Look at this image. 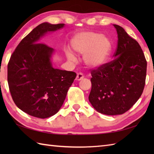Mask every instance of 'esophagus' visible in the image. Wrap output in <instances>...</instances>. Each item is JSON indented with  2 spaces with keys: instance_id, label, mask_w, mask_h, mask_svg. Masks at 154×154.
<instances>
[{
  "instance_id": "esophagus-1",
  "label": "esophagus",
  "mask_w": 154,
  "mask_h": 154,
  "mask_svg": "<svg viewBox=\"0 0 154 154\" xmlns=\"http://www.w3.org/2000/svg\"><path fill=\"white\" fill-rule=\"evenodd\" d=\"M83 77H84L83 74L82 73H77V75L76 80L77 81H80L81 79H83Z\"/></svg>"
}]
</instances>
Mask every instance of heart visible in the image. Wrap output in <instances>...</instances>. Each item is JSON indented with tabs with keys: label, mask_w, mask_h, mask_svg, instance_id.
Here are the masks:
<instances>
[{
	"label": "heart",
	"mask_w": 154,
	"mask_h": 154,
	"mask_svg": "<svg viewBox=\"0 0 154 154\" xmlns=\"http://www.w3.org/2000/svg\"><path fill=\"white\" fill-rule=\"evenodd\" d=\"M73 50L84 54V61L88 66L99 67L105 64L112 51V44L109 38L94 32H82L75 34L71 41ZM66 56L71 61H76L73 52L67 50Z\"/></svg>",
	"instance_id": "1"
}]
</instances>
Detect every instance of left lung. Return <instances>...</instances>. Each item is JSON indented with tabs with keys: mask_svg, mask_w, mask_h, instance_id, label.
<instances>
[{
	"mask_svg": "<svg viewBox=\"0 0 154 154\" xmlns=\"http://www.w3.org/2000/svg\"><path fill=\"white\" fill-rule=\"evenodd\" d=\"M118 44L114 60L91 69L89 102L106 115L122 114L141 97L144 89L147 61L138 42L114 24Z\"/></svg>",
	"mask_w": 154,
	"mask_h": 154,
	"instance_id": "1",
	"label": "left lung"
}]
</instances>
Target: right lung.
<instances>
[{"instance_id": "1", "label": "right lung", "mask_w": 154, "mask_h": 154, "mask_svg": "<svg viewBox=\"0 0 154 154\" xmlns=\"http://www.w3.org/2000/svg\"><path fill=\"white\" fill-rule=\"evenodd\" d=\"M64 24L38 25L20 42L8 63V83L16 105L23 112L46 119L60 109L77 74L54 69L51 57L54 50L40 38Z\"/></svg>"}]
</instances>
